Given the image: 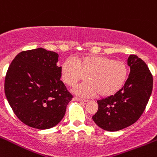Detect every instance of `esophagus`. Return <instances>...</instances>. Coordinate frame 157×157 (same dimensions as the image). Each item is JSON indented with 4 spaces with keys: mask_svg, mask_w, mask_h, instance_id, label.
I'll return each mask as SVG.
<instances>
[{
    "mask_svg": "<svg viewBox=\"0 0 157 157\" xmlns=\"http://www.w3.org/2000/svg\"><path fill=\"white\" fill-rule=\"evenodd\" d=\"M74 101H80V102H87V100H85V99L80 98H77V97H74Z\"/></svg>",
    "mask_w": 157,
    "mask_h": 157,
    "instance_id": "34e87169",
    "label": "esophagus"
}]
</instances>
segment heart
I'll use <instances>...</instances> for the list:
<instances>
[{
	"mask_svg": "<svg viewBox=\"0 0 157 157\" xmlns=\"http://www.w3.org/2000/svg\"><path fill=\"white\" fill-rule=\"evenodd\" d=\"M89 82L75 89L83 96L98 94L108 97L116 94L125 85L128 77V67L122 61L113 60L103 56H90L77 59L70 58L61 67V77L64 83L74 87L86 79Z\"/></svg>",
	"mask_w": 157,
	"mask_h": 157,
	"instance_id": "heart-1",
	"label": "heart"
}]
</instances>
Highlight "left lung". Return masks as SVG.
I'll list each match as a JSON object with an SVG mask.
<instances>
[{"instance_id":"obj_1","label":"left lung","mask_w":157,"mask_h":157,"mask_svg":"<svg viewBox=\"0 0 157 157\" xmlns=\"http://www.w3.org/2000/svg\"><path fill=\"white\" fill-rule=\"evenodd\" d=\"M130 73L125 85L116 94L98 101V110L92 119L108 132L134 124L144 112L153 90V76L146 63L136 55L128 58Z\"/></svg>"}]
</instances>
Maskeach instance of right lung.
I'll return each mask as SVG.
<instances>
[{
	"mask_svg": "<svg viewBox=\"0 0 157 157\" xmlns=\"http://www.w3.org/2000/svg\"><path fill=\"white\" fill-rule=\"evenodd\" d=\"M58 56L42 48L22 51L8 67L4 80L6 98L16 116L26 125L47 129L65 115L73 95L60 80Z\"/></svg>",
	"mask_w": 157,
	"mask_h": 157,
	"instance_id": "add662e5",
	"label": "right lung"
}]
</instances>
